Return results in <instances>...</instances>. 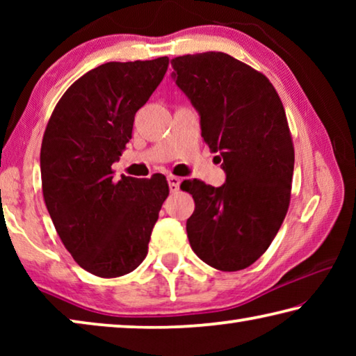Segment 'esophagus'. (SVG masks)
Here are the masks:
<instances>
[{"label": "esophagus", "mask_w": 356, "mask_h": 356, "mask_svg": "<svg viewBox=\"0 0 356 356\" xmlns=\"http://www.w3.org/2000/svg\"><path fill=\"white\" fill-rule=\"evenodd\" d=\"M180 182H182V179H180V177H177V176H172V174H170V176H168V184H170V190H171V193H176V191H179Z\"/></svg>", "instance_id": "obj_1"}]
</instances>
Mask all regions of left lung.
<instances>
[{
  "mask_svg": "<svg viewBox=\"0 0 356 356\" xmlns=\"http://www.w3.org/2000/svg\"><path fill=\"white\" fill-rule=\"evenodd\" d=\"M171 64L226 172L218 188L197 179L180 184L195 200L186 220L191 250L221 272L243 270L267 251L291 202L295 152L284 106L267 76L226 53Z\"/></svg>",
  "mask_w": 356,
  "mask_h": 356,
  "instance_id": "obj_1",
  "label": "left lung"
}]
</instances>
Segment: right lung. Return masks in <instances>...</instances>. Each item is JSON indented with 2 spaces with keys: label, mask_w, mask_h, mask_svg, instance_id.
Returning a JSON list of instances; mask_svg holds the SVG:
<instances>
[{
  "label": "right lung",
  "mask_w": 356,
  "mask_h": 356,
  "mask_svg": "<svg viewBox=\"0 0 356 356\" xmlns=\"http://www.w3.org/2000/svg\"><path fill=\"white\" fill-rule=\"evenodd\" d=\"M168 64V56L102 64L63 94L47 124L40 147L45 206L65 250L100 278L127 275L144 261L170 195L163 174L116 182L111 168Z\"/></svg>",
  "instance_id": "add662e5"
}]
</instances>
